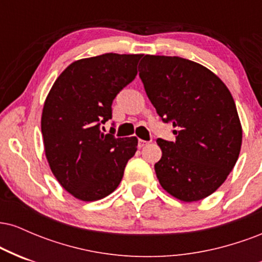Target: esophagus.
Instances as JSON below:
<instances>
[{
  "label": "esophagus",
  "mask_w": 262,
  "mask_h": 262,
  "mask_svg": "<svg viewBox=\"0 0 262 262\" xmlns=\"http://www.w3.org/2000/svg\"><path fill=\"white\" fill-rule=\"evenodd\" d=\"M148 144H149V141L143 140V139H139V141H138V146H139L140 149L144 148V146H145V145H148Z\"/></svg>",
  "instance_id": "esophagus-1"
}]
</instances>
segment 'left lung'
Segmentation results:
<instances>
[{
	"label": "left lung",
	"instance_id": "left-lung-1",
	"mask_svg": "<svg viewBox=\"0 0 262 262\" xmlns=\"http://www.w3.org/2000/svg\"><path fill=\"white\" fill-rule=\"evenodd\" d=\"M139 76L175 141L158 139L155 164L161 187L177 200L196 202L223 185L239 158L243 129L235 102L215 74L179 56L145 55Z\"/></svg>",
	"mask_w": 262,
	"mask_h": 262
}]
</instances>
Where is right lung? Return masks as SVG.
<instances>
[{
  "label": "right lung",
  "mask_w": 262,
  "mask_h": 262,
  "mask_svg": "<svg viewBox=\"0 0 262 262\" xmlns=\"http://www.w3.org/2000/svg\"><path fill=\"white\" fill-rule=\"evenodd\" d=\"M141 54H102L74 61L48 93L41 113L47 160L60 185L85 202L118 187L137 151V137L103 134L112 102L137 76Z\"/></svg>",
  "instance_id": "1"
}]
</instances>
